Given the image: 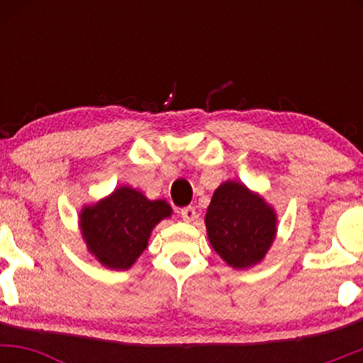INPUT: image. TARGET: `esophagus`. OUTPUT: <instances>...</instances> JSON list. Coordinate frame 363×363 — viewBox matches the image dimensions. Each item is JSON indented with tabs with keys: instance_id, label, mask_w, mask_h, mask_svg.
I'll return each instance as SVG.
<instances>
[{
	"instance_id": "esophagus-1",
	"label": "esophagus",
	"mask_w": 363,
	"mask_h": 363,
	"mask_svg": "<svg viewBox=\"0 0 363 363\" xmlns=\"http://www.w3.org/2000/svg\"><path fill=\"white\" fill-rule=\"evenodd\" d=\"M181 216L184 218V222H194L196 218V210L193 206H186L181 210Z\"/></svg>"
}]
</instances>
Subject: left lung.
Instances as JSON below:
<instances>
[{"mask_svg": "<svg viewBox=\"0 0 363 363\" xmlns=\"http://www.w3.org/2000/svg\"><path fill=\"white\" fill-rule=\"evenodd\" d=\"M205 223L211 247L234 269L259 264L278 232L274 208L239 181H225L216 187Z\"/></svg>", "mask_w": 363, "mask_h": 363, "instance_id": "obj_1", "label": "left lung"}]
</instances>
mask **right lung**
Instances as JSON below:
<instances>
[{"instance_id":"add662e5","label":"right lung","mask_w":363,"mask_h":363,"mask_svg":"<svg viewBox=\"0 0 363 363\" xmlns=\"http://www.w3.org/2000/svg\"><path fill=\"white\" fill-rule=\"evenodd\" d=\"M172 216L165 199H148L129 186L116 187L106 198L80 211V232L86 249L109 269H129L147 249L152 230Z\"/></svg>"}]
</instances>
